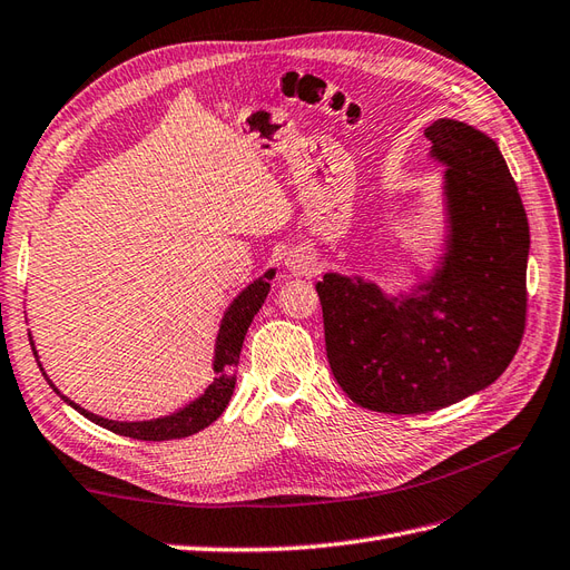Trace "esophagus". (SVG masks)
I'll return each mask as SVG.
<instances>
[{
    "instance_id": "esophagus-1",
    "label": "esophagus",
    "mask_w": 570,
    "mask_h": 570,
    "mask_svg": "<svg viewBox=\"0 0 570 570\" xmlns=\"http://www.w3.org/2000/svg\"><path fill=\"white\" fill-rule=\"evenodd\" d=\"M285 266H287L289 275H312L316 271V264L312 262V256L304 252H292L285 258Z\"/></svg>"
}]
</instances>
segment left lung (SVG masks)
Instances as JSON below:
<instances>
[{
    "label": "left lung",
    "instance_id": "obj_1",
    "mask_svg": "<svg viewBox=\"0 0 570 570\" xmlns=\"http://www.w3.org/2000/svg\"><path fill=\"white\" fill-rule=\"evenodd\" d=\"M444 166L446 235L433 271L409 289L364 275L316 283L325 352L352 402L428 413L492 385L525 331L530 228L509 166L490 135L454 118L425 128Z\"/></svg>",
    "mask_w": 570,
    "mask_h": 570
}]
</instances>
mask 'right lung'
Listing matches in <instances>:
<instances>
[{
	"label": "right lung",
	"mask_w": 570,
	"mask_h": 570,
	"mask_svg": "<svg viewBox=\"0 0 570 570\" xmlns=\"http://www.w3.org/2000/svg\"><path fill=\"white\" fill-rule=\"evenodd\" d=\"M275 278V268H268L262 278L249 283L239 295L230 302V306L226 308V314L220 318V327L216 335V347H214V364H212V383L206 385V390L195 396L193 402H187L183 409L168 413V416H159V419H149V421H111L105 416H97V413L82 409L80 404H76L73 400H68L66 394L59 392V387L49 381V375L45 373L40 356L36 350V342L30 337V347L32 354L38 358V366L42 371V375L47 377V383L51 385L61 400L73 406L78 413H82L85 419L111 430V433L126 435L132 440H151V442H161V440H178V438H187L195 435L199 430H204L206 425H212L223 411H226L230 396L235 392V381H237V364H239V352H243V342L245 335L249 331V325L254 321V316L258 314V308L266 302L268 289H271V281Z\"/></svg>",
	"instance_id": "obj_1"
}]
</instances>
